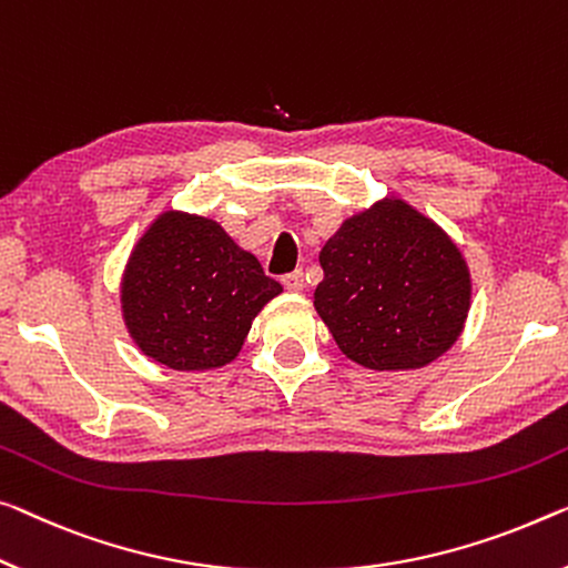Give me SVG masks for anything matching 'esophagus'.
Instances as JSON below:
<instances>
[{"label":"esophagus","instance_id":"esophagus-1","mask_svg":"<svg viewBox=\"0 0 568 568\" xmlns=\"http://www.w3.org/2000/svg\"><path fill=\"white\" fill-rule=\"evenodd\" d=\"M282 284H284L290 292H302V290H304V272H302V268H296V272L286 274V276L282 278Z\"/></svg>","mask_w":568,"mask_h":568}]
</instances>
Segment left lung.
Listing matches in <instances>:
<instances>
[{
  "label": "left lung",
  "instance_id": "1",
  "mask_svg": "<svg viewBox=\"0 0 568 568\" xmlns=\"http://www.w3.org/2000/svg\"><path fill=\"white\" fill-rule=\"evenodd\" d=\"M314 307L351 361L424 368L447 353L469 310V272L439 225L386 197L343 223L320 254Z\"/></svg>",
  "mask_w": 568,
  "mask_h": 568
}]
</instances>
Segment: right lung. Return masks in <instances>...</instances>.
Wrapping results in <instances>:
<instances>
[{"mask_svg":"<svg viewBox=\"0 0 568 568\" xmlns=\"http://www.w3.org/2000/svg\"><path fill=\"white\" fill-rule=\"evenodd\" d=\"M282 292L215 221L164 213L129 258L121 307L134 343L174 371L221 368Z\"/></svg>","mask_w":568,"mask_h":568,"instance_id":"1","label":"right lung"}]
</instances>
